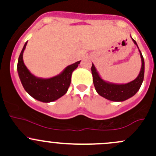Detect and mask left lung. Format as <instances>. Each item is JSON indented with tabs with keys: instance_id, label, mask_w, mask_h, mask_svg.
Returning a JSON list of instances; mask_svg holds the SVG:
<instances>
[{
	"instance_id": "left-lung-1",
	"label": "left lung",
	"mask_w": 156,
	"mask_h": 156,
	"mask_svg": "<svg viewBox=\"0 0 156 156\" xmlns=\"http://www.w3.org/2000/svg\"><path fill=\"white\" fill-rule=\"evenodd\" d=\"M132 41L138 48L136 42L133 38H132ZM139 52L140 54L141 62H142L140 72L138 76L133 81L127 83V84H115V83L105 81L100 77V74L98 73L94 65L92 63L91 72H92L93 75V81H94L96 90L98 93L99 95L108 100H111V101L122 102L130 98L136 94L144 81V69H145L144 56L140 50Z\"/></svg>"
}]
</instances>
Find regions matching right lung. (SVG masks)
<instances>
[{"mask_svg": "<svg viewBox=\"0 0 156 156\" xmlns=\"http://www.w3.org/2000/svg\"><path fill=\"white\" fill-rule=\"evenodd\" d=\"M26 42L18 59L17 72L23 87L31 97L43 103H50L65 95L71 83L72 72L77 69L81 60L69 65L60 74L50 78L34 76L30 72L23 62V52Z\"/></svg>", "mask_w": 156, "mask_h": 156, "instance_id": "1", "label": "right lung"}]
</instances>
